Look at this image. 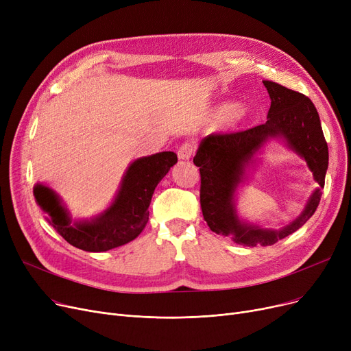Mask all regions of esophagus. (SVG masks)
Wrapping results in <instances>:
<instances>
[{
    "mask_svg": "<svg viewBox=\"0 0 351 351\" xmlns=\"http://www.w3.org/2000/svg\"><path fill=\"white\" fill-rule=\"evenodd\" d=\"M193 152H195L193 142H185V143H182V146L179 147L178 156L180 160H189L193 156Z\"/></svg>",
    "mask_w": 351,
    "mask_h": 351,
    "instance_id": "1",
    "label": "esophagus"
}]
</instances>
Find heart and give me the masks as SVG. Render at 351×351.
Segmentation results:
<instances>
[{"instance_id":"1","label":"heart","mask_w":351,"mask_h":351,"mask_svg":"<svg viewBox=\"0 0 351 351\" xmlns=\"http://www.w3.org/2000/svg\"><path fill=\"white\" fill-rule=\"evenodd\" d=\"M217 115L220 118H223L228 121V122H236L239 119H242L243 115H245V110L241 108V106H230V108H222L217 112Z\"/></svg>"}]
</instances>
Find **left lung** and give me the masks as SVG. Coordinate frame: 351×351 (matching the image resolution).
I'll list each match as a JSON object with an SVG mask.
<instances>
[{
    "label": "left lung",
    "instance_id": "left-lung-1",
    "mask_svg": "<svg viewBox=\"0 0 351 351\" xmlns=\"http://www.w3.org/2000/svg\"><path fill=\"white\" fill-rule=\"evenodd\" d=\"M270 109L267 121L243 132L212 134L199 143L193 163L200 171V208L212 232L229 236L237 245L270 246L300 229L316 212L328 168V147L316 106L300 92L263 81ZM271 138L282 140L309 166L319 186L312 193L301 215L279 230L254 226L235 210V192L252 166L255 155Z\"/></svg>",
    "mask_w": 351,
    "mask_h": 351
}]
</instances>
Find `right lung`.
Segmentation results:
<instances>
[{
	"mask_svg": "<svg viewBox=\"0 0 351 351\" xmlns=\"http://www.w3.org/2000/svg\"><path fill=\"white\" fill-rule=\"evenodd\" d=\"M176 162L178 156L173 152L135 159L123 173L112 204L90 219L72 220L61 197L43 183L34 186V196L48 215V223L69 245L85 252H106L126 245L141 234L149 219L147 208L155 188Z\"/></svg>",
	"mask_w": 351,
	"mask_h": 351,
	"instance_id": "obj_1",
	"label": "right lung"
}]
</instances>
